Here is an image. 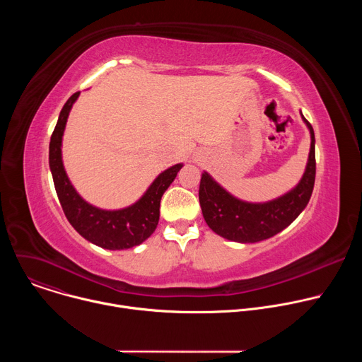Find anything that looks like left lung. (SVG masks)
Segmentation results:
<instances>
[{"mask_svg": "<svg viewBox=\"0 0 362 362\" xmlns=\"http://www.w3.org/2000/svg\"><path fill=\"white\" fill-rule=\"evenodd\" d=\"M300 116L311 134V148L299 183L285 194L269 202H245L222 187L208 172L202 173L200 208L215 233L240 243L261 242L288 228L306 208L315 183V134L311 123Z\"/></svg>", "mask_w": 362, "mask_h": 362, "instance_id": "1", "label": "left lung"}]
</instances>
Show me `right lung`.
Instances as JSON below:
<instances>
[{
  "label": "right lung",
  "instance_id": "add662e5",
  "mask_svg": "<svg viewBox=\"0 0 362 362\" xmlns=\"http://www.w3.org/2000/svg\"><path fill=\"white\" fill-rule=\"evenodd\" d=\"M80 91L74 93L60 112L56 129L51 134L48 163L54 187L70 225L88 242L110 250H122L143 243L158 228L160 199L172 185L183 163L162 172L147 187L143 196L123 209L107 211L86 202L71 185L63 165V134L67 119Z\"/></svg>",
  "mask_w": 362,
  "mask_h": 362
}]
</instances>
